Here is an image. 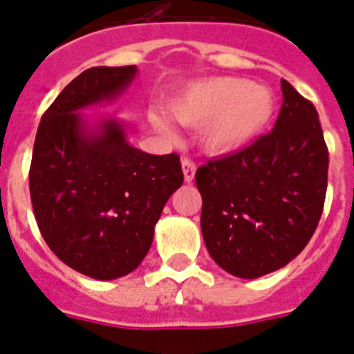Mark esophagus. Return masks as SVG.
<instances>
[{"instance_id":"1","label":"esophagus","mask_w":354,"mask_h":354,"mask_svg":"<svg viewBox=\"0 0 354 354\" xmlns=\"http://www.w3.org/2000/svg\"><path fill=\"white\" fill-rule=\"evenodd\" d=\"M181 171H183V178H185L187 183L194 180V174H196V164L192 160L189 158H183L181 160Z\"/></svg>"}]
</instances>
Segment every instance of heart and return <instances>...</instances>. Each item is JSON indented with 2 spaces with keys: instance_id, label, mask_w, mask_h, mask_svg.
I'll return each mask as SVG.
<instances>
[{
  "instance_id": "heart-1",
  "label": "heart",
  "mask_w": 354,
  "mask_h": 354,
  "mask_svg": "<svg viewBox=\"0 0 354 354\" xmlns=\"http://www.w3.org/2000/svg\"><path fill=\"white\" fill-rule=\"evenodd\" d=\"M178 122L201 130L205 149L214 155H228L250 146L272 121L274 94L262 85L235 76H219L196 82L169 104ZM162 133L173 135L158 115L151 118Z\"/></svg>"
}]
</instances>
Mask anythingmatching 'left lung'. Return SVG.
I'll return each instance as SVG.
<instances>
[{
    "mask_svg": "<svg viewBox=\"0 0 354 354\" xmlns=\"http://www.w3.org/2000/svg\"><path fill=\"white\" fill-rule=\"evenodd\" d=\"M272 131L212 158L196 173L203 241L214 262L254 279L287 266L312 239L328 187V147L319 113L281 80Z\"/></svg>",
    "mask_w": 354,
    "mask_h": 354,
    "instance_id": "1",
    "label": "left lung"
}]
</instances>
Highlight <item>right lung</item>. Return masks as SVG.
Masks as SVG:
<instances>
[{
    "label": "right lung",
    "mask_w": 354,
    "mask_h": 354,
    "mask_svg": "<svg viewBox=\"0 0 354 354\" xmlns=\"http://www.w3.org/2000/svg\"><path fill=\"white\" fill-rule=\"evenodd\" d=\"M137 67H91L44 112L33 144L30 196L46 244L66 266L115 279L140 266L167 199L183 183L180 156L149 155L109 118L80 110L113 101Z\"/></svg>",
    "instance_id": "right-lung-1"
}]
</instances>
